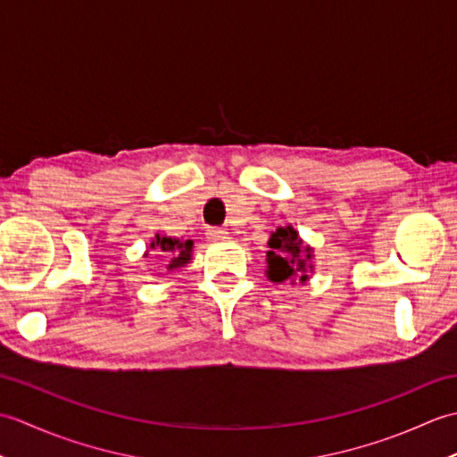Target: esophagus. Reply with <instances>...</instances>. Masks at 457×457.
I'll return each instance as SVG.
<instances>
[{"label": "esophagus", "mask_w": 457, "mask_h": 457, "mask_svg": "<svg viewBox=\"0 0 457 457\" xmlns=\"http://www.w3.org/2000/svg\"><path fill=\"white\" fill-rule=\"evenodd\" d=\"M206 236H208V239H212V241H218V239L226 237L228 231L223 229V228H210V229L206 231Z\"/></svg>", "instance_id": "34e87169"}]
</instances>
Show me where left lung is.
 <instances>
[{
  "instance_id": "8db88e82",
  "label": "left lung",
  "mask_w": 457,
  "mask_h": 457,
  "mask_svg": "<svg viewBox=\"0 0 457 457\" xmlns=\"http://www.w3.org/2000/svg\"><path fill=\"white\" fill-rule=\"evenodd\" d=\"M270 251L267 253V275L275 283H283V280L290 278L293 275H298L300 280H306L308 275H304L312 265H308L310 257V247H303V241L298 239L296 231L287 226L278 228L273 236L269 239ZM305 255L303 256L302 253Z\"/></svg>"
}]
</instances>
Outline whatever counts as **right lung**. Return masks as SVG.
<instances>
[{"label": "right lung", "mask_w": 457, "mask_h": 457, "mask_svg": "<svg viewBox=\"0 0 457 457\" xmlns=\"http://www.w3.org/2000/svg\"><path fill=\"white\" fill-rule=\"evenodd\" d=\"M153 249H157L159 253H167L169 257V270L187 265L190 261V251H192V241H179L172 237H161L157 236V239L151 244Z\"/></svg>", "instance_id": "obj_1"}]
</instances>
